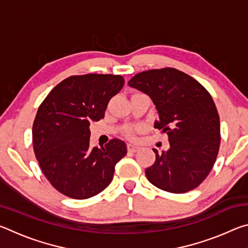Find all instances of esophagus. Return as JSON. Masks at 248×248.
<instances>
[{"label": "esophagus", "instance_id": "1", "mask_svg": "<svg viewBox=\"0 0 248 248\" xmlns=\"http://www.w3.org/2000/svg\"><path fill=\"white\" fill-rule=\"evenodd\" d=\"M127 146H128V150L130 151V152H137V151L140 149V146H139V145L131 144V143H129Z\"/></svg>", "mask_w": 248, "mask_h": 248}]
</instances>
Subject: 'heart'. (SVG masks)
<instances>
[{
  "label": "heart",
  "mask_w": 248,
  "mask_h": 248,
  "mask_svg": "<svg viewBox=\"0 0 248 248\" xmlns=\"http://www.w3.org/2000/svg\"><path fill=\"white\" fill-rule=\"evenodd\" d=\"M133 132H134V129L133 128H128L127 130H125V134H127L128 137H133Z\"/></svg>",
  "instance_id": "heart-1"
}]
</instances>
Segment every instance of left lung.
<instances>
[{
  "instance_id": "obj_1",
  "label": "left lung",
  "mask_w": 248,
  "mask_h": 248,
  "mask_svg": "<svg viewBox=\"0 0 248 248\" xmlns=\"http://www.w3.org/2000/svg\"><path fill=\"white\" fill-rule=\"evenodd\" d=\"M128 84L150 96L158 114L154 127L169 136V150L153 149L155 162L145 170L149 182L173 194L195 189L211 171L220 148V117L211 95L174 68L143 71Z\"/></svg>"
}]
</instances>
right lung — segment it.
<instances>
[{
  "label": "right lung",
  "instance_id": "add662e5",
  "mask_svg": "<svg viewBox=\"0 0 248 248\" xmlns=\"http://www.w3.org/2000/svg\"><path fill=\"white\" fill-rule=\"evenodd\" d=\"M124 84L121 75H72L40 104L32 124L33 152L46 178L64 196L87 199L98 195L127 154L119 139L90 148L91 123L104 118L109 100Z\"/></svg>",
  "mask_w": 248,
  "mask_h": 248
}]
</instances>
